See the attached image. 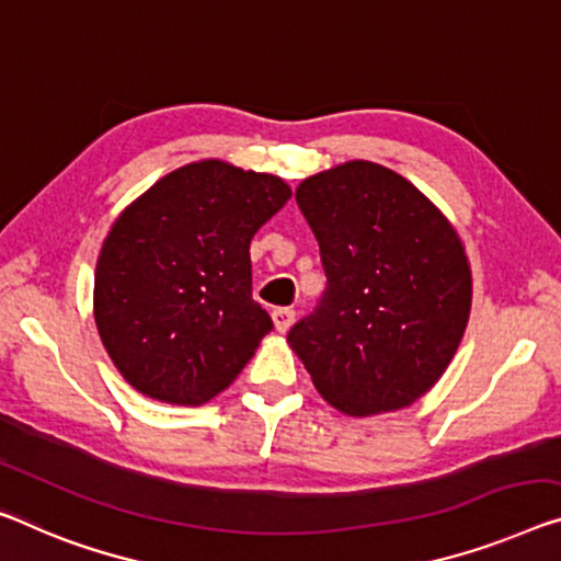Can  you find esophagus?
I'll return each mask as SVG.
<instances>
[{
    "instance_id": "1",
    "label": "esophagus",
    "mask_w": 561,
    "mask_h": 561,
    "mask_svg": "<svg viewBox=\"0 0 561 561\" xmlns=\"http://www.w3.org/2000/svg\"><path fill=\"white\" fill-rule=\"evenodd\" d=\"M293 321H296V310L293 308H275L273 310V323L280 333H286L293 325Z\"/></svg>"
}]
</instances>
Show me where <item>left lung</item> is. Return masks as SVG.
Returning a JSON list of instances; mask_svg holds the SVG:
<instances>
[{
    "label": "left lung",
    "instance_id": "left-lung-1",
    "mask_svg": "<svg viewBox=\"0 0 561 561\" xmlns=\"http://www.w3.org/2000/svg\"><path fill=\"white\" fill-rule=\"evenodd\" d=\"M296 203L325 290L290 329L293 351L348 416L411 407L442 378L469 321L459 236L409 180L366 160L304 180Z\"/></svg>",
    "mask_w": 561,
    "mask_h": 561
}]
</instances>
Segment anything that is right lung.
I'll list each match as a JSON object with an SVG mask.
<instances>
[{"label": "right lung", "mask_w": 561, "mask_h": 561, "mask_svg": "<svg viewBox=\"0 0 561 561\" xmlns=\"http://www.w3.org/2000/svg\"><path fill=\"white\" fill-rule=\"evenodd\" d=\"M290 187L218 160L158 180L112 226L94 273L110 358L150 399L201 407L273 331L253 300L251 240Z\"/></svg>", "instance_id": "obj_1"}]
</instances>
